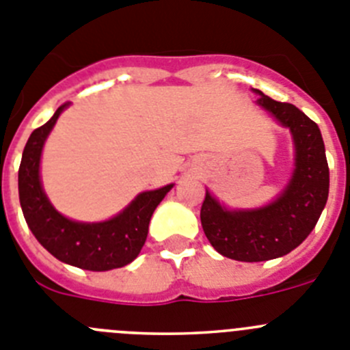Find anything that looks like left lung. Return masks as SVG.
Segmentation results:
<instances>
[{"label":"left lung","instance_id":"8db88e82","mask_svg":"<svg viewBox=\"0 0 350 350\" xmlns=\"http://www.w3.org/2000/svg\"><path fill=\"white\" fill-rule=\"evenodd\" d=\"M256 105L289 129L295 169L284 190L256 209H226L206 190L200 221L211 245L237 261H267L291 253L312 232L329 191V169L321 131L297 106L253 89Z\"/></svg>","mask_w":350,"mask_h":350}]
</instances>
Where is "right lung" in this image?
<instances>
[{
  "instance_id": "right-lung-1",
  "label": "right lung",
  "mask_w": 350,
  "mask_h": 350,
  "mask_svg": "<svg viewBox=\"0 0 350 350\" xmlns=\"http://www.w3.org/2000/svg\"><path fill=\"white\" fill-rule=\"evenodd\" d=\"M68 106L69 103L59 106L52 118L33 131L27 139L18 167L22 213L38 242L62 263L94 272L120 269L137 258L148 237L153 211L174 185L143 191L106 221L83 223L62 216L43 190L40 162L46 137Z\"/></svg>"
}]
</instances>
